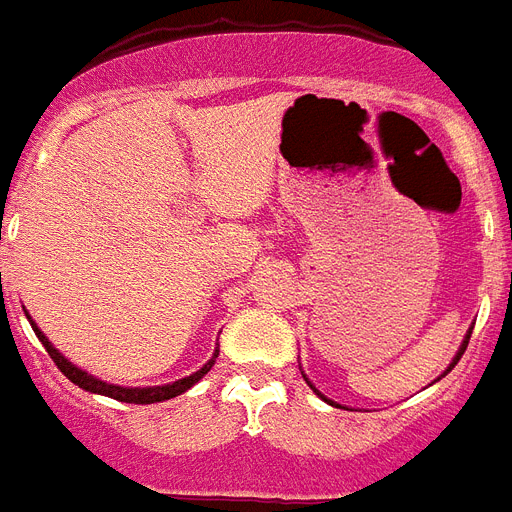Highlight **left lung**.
<instances>
[{"mask_svg":"<svg viewBox=\"0 0 512 512\" xmlns=\"http://www.w3.org/2000/svg\"><path fill=\"white\" fill-rule=\"evenodd\" d=\"M470 333H473V330H468V335H465V341H463V346H460V351H457V354H455V359H452V365H449V370H452V367H455V365H457V362H460V357H463V351H465V349H468ZM301 375H304V372H301ZM304 380H306V383H309V388H312L314 394L320 396V399H325V396H322V394H320V391H317V388H314V386H312V380L306 378V375H304ZM325 402H327V404H333V402H330V399H325Z\"/></svg>","mask_w":512,"mask_h":512,"instance_id":"left-lung-1","label":"left lung"}]
</instances>
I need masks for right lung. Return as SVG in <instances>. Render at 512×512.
I'll return each mask as SVG.
<instances>
[{
	"label": "right lung",
	"mask_w": 512,
	"mask_h": 512,
	"mask_svg": "<svg viewBox=\"0 0 512 512\" xmlns=\"http://www.w3.org/2000/svg\"><path fill=\"white\" fill-rule=\"evenodd\" d=\"M28 317V314H26ZM28 322H31V327H34L36 338L44 343V349H47V354L52 357V362H55L57 367H60V372H63L65 378L71 380V383H76L79 388H84V391H89V394H102V396H110V399H116V402H126V404H155V402H166V399H174V396L185 394L187 388H192L195 383H198L203 375H206L211 367H214L216 357H219V349L214 351V357L208 359L206 365L200 367L198 372H192V375H187V378L182 380H174V383H166V386H150V388H124V386H113V383H105V380L94 378V375H89V372L79 370L76 365H71L68 359L60 354V351L49 343L47 335L36 327V322L28 317Z\"/></svg>",
	"instance_id": "1"
}]
</instances>
